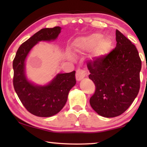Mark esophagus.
<instances>
[{
    "instance_id": "34e87169",
    "label": "esophagus",
    "mask_w": 147,
    "mask_h": 147,
    "mask_svg": "<svg viewBox=\"0 0 147 147\" xmlns=\"http://www.w3.org/2000/svg\"><path fill=\"white\" fill-rule=\"evenodd\" d=\"M86 72L84 70H80V69H78L77 70L76 73V80L79 82L82 80L83 78H85L86 76Z\"/></svg>"
}]
</instances>
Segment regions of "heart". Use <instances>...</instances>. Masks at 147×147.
I'll return each instance as SVG.
<instances>
[{
  "instance_id": "b5f03b06",
  "label": "heart",
  "mask_w": 147,
  "mask_h": 147,
  "mask_svg": "<svg viewBox=\"0 0 147 147\" xmlns=\"http://www.w3.org/2000/svg\"><path fill=\"white\" fill-rule=\"evenodd\" d=\"M112 41L104 38L100 33H93L81 37L76 40V48L78 52H89L93 50V56L95 59H102L110 51ZM70 58V54H68Z\"/></svg>"
}]
</instances>
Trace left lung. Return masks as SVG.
<instances>
[{"instance_id": "1", "label": "left lung", "mask_w": 147, "mask_h": 147, "mask_svg": "<svg viewBox=\"0 0 147 147\" xmlns=\"http://www.w3.org/2000/svg\"><path fill=\"white\" fill-rule=\"evenodd\" d=\"M115 49L102 59L88 63L89 79L96 87L91 108L104 117L123 113L138 96L141 61L136 46L116 30Z\"/></svg>"}]
</instances>
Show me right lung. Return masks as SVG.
<instances>
[{"mask_svg": "<svg viewBox=\"0 0 147 147\" xmlns=\"http://www.w3.org/2000/svg\"><path fill=\"white\" fill-rule=\"evenodd\" d=\"M61 30L59 26L41 29L19 47L13 61L15 91L27 110L38 117H49L59 113L76 82L74 71L58 73L45 85L34 83L26 76V60L31 50L40 41H55Z\"/></svg>", "mask_w": 147, "mask_h": 147, "instance_id": "add662e5", "label": "right lung"}]
</instances>
